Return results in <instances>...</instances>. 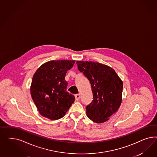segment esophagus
Segmentation results:
<instances>
[{
    "instance_id": "1",
    "label": "esophagus",
    "mask_w": 157,
    "mask_h": 157,
    "mask_svg": "<svg viewBox=\"0 0 157 157\" xmlns=\"http://www.w3.org/2000/svg\"><path fill=\"white\" fill-rule=\"evenodd\" d=\"M75 99H76L77 101H78V100L80 99V97H81V95L79 94H77L76 95H75Z\"/></svg>"
}]
</instances>
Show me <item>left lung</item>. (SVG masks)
<instances>
[{"mask_svg": "<svg viewBox=\"0 0 157 157\" xmlns=\"http://www.w3.org/2000/svg\"><path fill=\"white\" fill-rule=\"evenodd\" d=\"M76 64L91 86L93 100L86 108L87 116L96 123L107 121L121 104L123 82L108 66L87 61H77Z\"/></svg>", "mask_w": 157, "mask_h": 157, "instance_id": "8db88e82", "label": "left lung"}]
</instances>
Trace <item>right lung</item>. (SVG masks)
<instances>
[{
	"label": "right lung",
	"instance_id": "add662e5",
	"mask_svg": "<svg viewBox=\"0 0 157 157\" xmlns=\"http://www.w3.org/2000/svg\"><path fill=\"white\" fill-rule=\"evenodd\" d=\"M75 60H51L44 63L35 72L30 86V94L39 113L50 120L64 116L75 101V97L67 91V72Z\"/></svg>",
	"mask_w": 157,
	"mask_h": 157
}]
</instances>
